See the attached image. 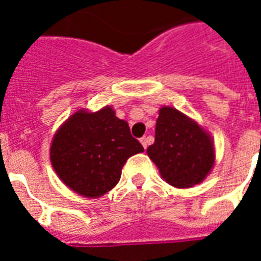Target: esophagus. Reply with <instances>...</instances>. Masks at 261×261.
<instances>
[{
	"label": "esophagus",
	"instance_id": "1",
	"mask_svg": "<svg viewBox=\"0 0 261 261\" xmlns=\"http://www.w3.org/2000/svg\"><path fill=\"white\" fill-rule=\"evenodd\" d=\"M139 141H141V143H142L143 149H147L149 143H150V138H149V137H143V138H141Z\"/></svg>",
	"mask_w": 261,
	"mask_h": 261
}]
</instances>
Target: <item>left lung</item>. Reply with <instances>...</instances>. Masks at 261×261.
<instances>
[{
    "instance_id": "8db88e82",
    "label": "left lung",
    "mask_w": 261,
    "mask_h": 261,
    "mask_svg": "<svg viewBox=\"0 0 261 261\" xmlns=\"http://www.w3.org/2000/svg\"><path fill=\"white\" fill-rule=\"evenodd\" d=\"M146 153L161 177L176 188H191L202 182L215 164L211 135L173 107L160 108L154 143Z\"/></svg>"
}]
</instances>
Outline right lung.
I'll use <instances>...</instances> for the list:
<instances>
[{"mask_svg": "<svg viewBox=\"0 0 261 261\" xmlns=\"http://www.w3.org/2000/svg\"><path fill=\"white\" fill-rule=\"evenodd\" d=\"M142 151L128 123L107 106L71 115L55 133L50 160L65 186L84 198L96 199L118 184L127 160Z\"/></svg>", "mask_w": 261, "mask_h": 261, "instance_id": "add662e5", "label": "right lung"}]
</instances>
